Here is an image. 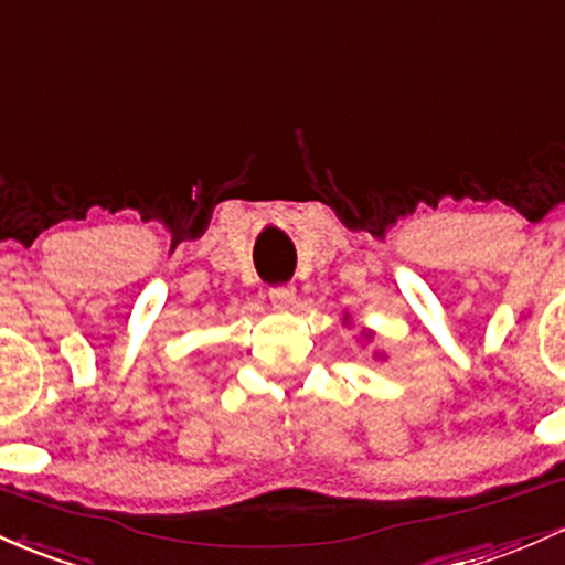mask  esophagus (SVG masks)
I'll list each match as a JSON object with an SVG mask.
<instances>
[{"label": "esophagus", "instance_id": "esophagus-1", "mask_svg": "<svg viewBox=\"0 0 565 565\" xmlns=\"http://www.w3.org/2000/svg\"><path fill=\"white\" fill-rule=\"evenodd\" d=\"M268 297L278 306H287V302L295 300V287L292 284H276V287L268 289Z\"/></svg>", "mask_w": 565, "mask_h": 565}]
</instances>
